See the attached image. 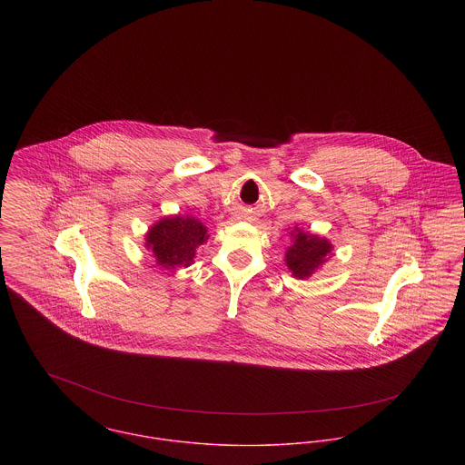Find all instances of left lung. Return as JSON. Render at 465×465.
Returning a JSON list of instances; mask_svg holds the SVG:
<instances>
[{
    "mask_svg": "<svg viewBox=\"0 0 465 465\" xmlns=\"http://www.w3.org/2000/svg\"><path fill=\"white\" fill-rule=\"evenodd\" d=\"M292 236L293 240L286 251L284 262L295 277L306 279L326 263V260L331 256L332 245L326 238L299 227L292 231Z\"/></svg>",
    "mask_w": 465,
    "mask_h": 465,
    "instance_id": "obj_1",
    "label": "left lung"
}]
</instances>
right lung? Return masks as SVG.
<instances>
[{
    "mask_svg": "<svg viewBox=\"0 0 465 465\" xmlns=\"http://www.w3.org/2000/svg\"><path fill=\"white\" fill-rule=\"evenodd\" d=\"M207 229L195 216H166L146 232V249L164 268L190 266L197 247L207 242Z\"/></svg>",
    "mask_w": 465,
    "mask_h": 465,
    "instance_id": "obj_1",
    "label": "right lung"
}]
</instances>
